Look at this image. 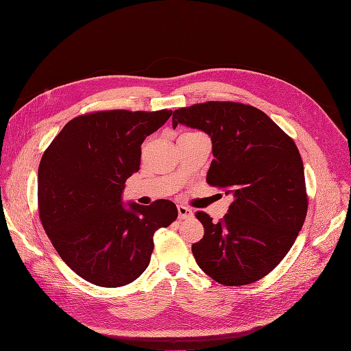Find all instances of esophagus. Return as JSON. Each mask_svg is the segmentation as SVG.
I'll use <instances>...</instances> for the list:
<instances>
[{"instance_id":"esophagus-1","label":"esophagus","mask_w":351,"mask_h":351,"mask_svg":"<svg viewBox=\"0 0 351 351\" xmlns=\"http://www.w3.org/2000/svg\"><path fill=\"white\" fill-rule=\"evenodd\" d=\"M178 215H179V219H180V220L193 217L192 209L188 208V206H183V205H179V206H178Z\"/></svg>"}]
</instances>
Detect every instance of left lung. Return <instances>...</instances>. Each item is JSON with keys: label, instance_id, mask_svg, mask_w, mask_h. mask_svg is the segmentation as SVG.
I'll return each mask as SVG.
<instances>
[{"label": "left lung", "instance_id": "8db88e82", "mask_svg": "<svg viewBox=\"0 0 351 351\" xmlns=\"http://www.w3.org/2000/svg\"><path fill=\"white\" fill-rule=\"evenodd\" d=\"M178 123L199 129L212 141L206 175L212 186L232 196L217 223L197 212L205 228L192 245L197 266L225 286L265 278L283 257L304 223L307 195L298 146L265 112L237 102H205L176 109Z\"/></svg>", "mask_w": 351, "mask_h": 351}]
</instances>
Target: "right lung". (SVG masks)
Wrapping results in <instances>:
<instances>
[{
	"mask_svg": "<svg viewBox=\"0 0 351 351\" xmlns=\"http://www.w3.org/2000/svg\"><path fill=\"white\" fill-rule=\"evenodd\" d=\"M172 110H101L69 121L38 168L43 226L61 259L101 287L132 283L154 252V234L178 217L176 205L122 200L125 182L139 171L141 145Z\"/></svg>",
	"mask_w": 351,
	"mask_h": 351,
	"instance_id": "add662e5",
	"label": "right lung"
}]
</instances>
